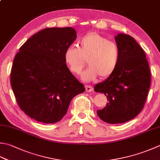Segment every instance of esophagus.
<instances>
[{"mask_svg": "<svg viewBox=\"0 0 160 160\" xmlns=\"http://www.w3.org/2000/svg\"><path fill=\"white\" fill-rule=\"evenodd\" d=\"M85 89H86V92H92L93 88L92 86H90V85H86L85 86Z\"/></svg>", "mask_w": 160, "mask_h": 160, "instance_id": "1", "label": "esophagus"}]
</instances>
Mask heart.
Wrapping results in <instances>:
<instances>
[{"label":"heart","mask_w":160,"mask_h":160,"mask_svg":"<svg viewBox=\"0 0 160 160\" xmlns=\"http://www.w3.org/2000/svg\"><path fill=\"white\" fill-rule=\"evenodd\" d=\"M119 51L117 43L96 32H89L79 42L78 48L69 46L64 52V62L72 73H81L87 60L89 68L83 72L85 82L110 77L117 67Z\"/></svg>","instance_id":"heart-1"}]
</instances>
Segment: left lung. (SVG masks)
I'll return each instance as SVG.
<instances>
[{
  "instance_id": "1",
  "label": "left lung",
  "mask_w": 160,
  "mask_h": 160,
  "mask_svg": "<svg viewBox=\"0 0 160 160\" xmlns=\"http://www.w3.org/2000/svg\"><path fill=\"white\" fill-rule=\"evenodd\" d=\"M115 41L119 51L117 67L110 77L94 87L95 92L104 93L109 101L97 114L111 124L136 117L144 106L151 85V71L142 47L128 34H118Z\"/></svg>"
}]
</instances>
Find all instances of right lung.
Here are the masks:
<instances>
[{"label": "right lung", "mask_w": 160, "mask_h": 160, "mask_svg": "<svg viewBox=\"0 0 160 160\" xmlns=\"http://www.w3.org/2000/svg\"><path fill=\"white\" fill-rule=\"evenodd\" d=\"M77 37L73 28H51L28 39L14 59L10 80L18 106L30 118L54 123L85 88L68 69L64 52Z\"/></svg>", "instance_id": "add662e5"}]
</instances>
